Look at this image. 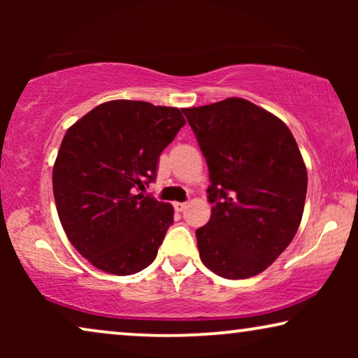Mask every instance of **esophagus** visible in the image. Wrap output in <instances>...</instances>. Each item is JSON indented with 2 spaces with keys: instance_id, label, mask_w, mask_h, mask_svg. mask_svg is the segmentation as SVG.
<instances>
[{
  "instance_id": "1",
  "label": "esophagus",
  "mask_w": 358,
  "mask_h": 358,
  "mask_svg": "<svg viewBox=\"0 0 358 358\" xmlns=\"http://www.w3.org/2000/svg\"><path fill=\"white\" fill-rule=\"evenodd\" d=\"M185 207H187V203H185V202H176L174 203V208L178 210V212H184Z\"/></svg>"
}]
</instances>
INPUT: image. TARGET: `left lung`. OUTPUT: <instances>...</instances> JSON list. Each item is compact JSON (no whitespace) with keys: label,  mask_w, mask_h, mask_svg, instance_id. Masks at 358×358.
I'll return each mask as SVG.
<instances>
[{"label":"left lung","mask_w":358,"mask_h":358,"mask_svg":"<svg viewBox=\"0 0 358 358\" xmlns=\"http://www.w3.org/2000/svg\"><path fill=\"white\" fill-rule=\"evenodd\" d=\"M208 164L212 217L195 231L200 259L224 278H249L292 243L308 176L292 131L241 97L182 109Z\"/></svg>","instance_id":"obj_1"}]
</instances>
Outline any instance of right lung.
Here are the masks:
<instances>
[{
    "label": "right lung",
    "mask_w": 358,
    "mask_h": 358,
    "mask_svg": "<svg viewBox=\"0 0 358 358\" xmlns=\"http://www.w3.org/2000/svg\"><path fill=\"white\" fill-rule=\"evenodd\" d=\"M184 125L176 107L119 99L63 136L52 178L57 212L70 243L99 271L131 275L156 259L174 210L143 190Z\"/></svg>",
    "instance_id": "obj_1"
}]
</instances>
